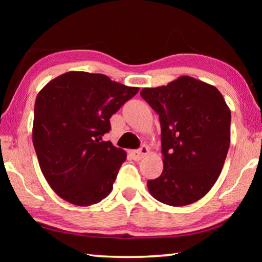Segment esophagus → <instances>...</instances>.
Wrapping results in <instances>:
<instances>
[{"label":"esophagus","instance_id":"1","mask_svg":"<svg viewBox=\"0 0 262 262\" xmlns=\"http://www.w3.org/2000/svg\"><path fill=\"white\" fill-rule=\"evenodd\" d=\"M149 154V149L147 147H141L140 150H135V151H130V156L134 161H141L142 158L147 156Z\"/></svg>","mask_w":262,"mask_h":262}]
</instances>
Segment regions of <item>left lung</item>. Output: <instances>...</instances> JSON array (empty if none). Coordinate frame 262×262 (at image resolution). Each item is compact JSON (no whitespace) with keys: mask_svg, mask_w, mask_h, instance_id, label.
<instances>
[{"mask_svg":"<svg viewBox=\"0 0 262 262\" xmlns=\"http://www.w3.org/2000/svg\"><path fill=\"white\" fill-rule=\"evenodd\" d=\"M140 94L158 113L162 128L164 167L147 183L149 193L173 207L196 202L219 179L227 158L229 106L214 85L190 76Z\"/></svg>","mask_w":262,"mask_h":262,"instance_id":"left-lung-1","label":"left lung"}]
</instances>
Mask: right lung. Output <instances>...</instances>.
<instances>
[{
    "instance_id": "1",
    "label": "right lung",
    "mask_w": 262,
    "mask_h": 262,
    "mask_svg": "<svg viewBox=\"0 0 262 262\" xmlns=\"http://www.w3.org/2000/svg\"><path fill=\"white\" fill-rule=\"evenodd\" d=\"M139 90L103 74L68 72L39 91L32 141L42 174L61 199L86 207L111 193L127 154L103 136L111 117Z\"/></svg>"
}]
</instances>
